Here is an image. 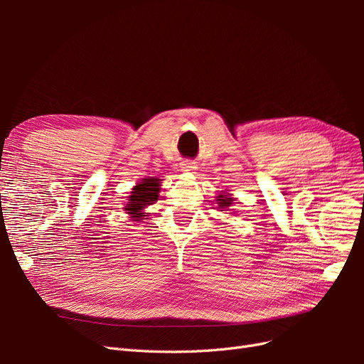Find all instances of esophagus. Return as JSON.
Listing matches in <instances>:
<instances>
[{
	"label": "esophagus",
	"mask_w": 364,
	"mask_h": 364,
	"mask_svg": "<svg viewBox=\"0 0 364 364\" xmlns=\"http://www.w3.org/2000/svg\"><path fill=\"white\" fill-rule=\"evenodd\" d=\"M194 168H196V165H194L193 162H183V164H182V170H183V171L191 173V171H194Z\"/></svg>",
	"instance_id": "1"
}]
</instances>
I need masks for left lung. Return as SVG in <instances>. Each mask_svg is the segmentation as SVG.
I'll list each match as a JSON object with an SVG mask.
<instances>
[{
  "label": "left lung",
  "instance_id": "1",
  "mask_svg": "<svg viewBox=\"0 0 364 364\" xmlns=\"http://www.w3.org/2000/svg\"><path fill=\"white\" fill-rule=\"evenodd\" d=\"M217 203H218V208L222 209V211H228L226 208H229L230 205L234 203V197L228 194V193H222L217 196Z\"/></svg>",
  "mask_w": 364,
  "mask_h": 364
}]
</instances>
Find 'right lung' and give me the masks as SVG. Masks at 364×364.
<instances>
[{
	"instance_id": "add662e5",
	"label": "right lung",
	"mask_w": 364,
	"mask_h": 364,
	"mask_svg": "<svg viewBox=\"0 0 364 364\" xmlns=\"http://www.w3.org/2000/svg\"><path fill=\"white\" fill-rule=\"evenodd\" d=\"M161 181L159 178H147L142 179L139 183H136L130 191L129 202L124 208V211L134 218L135 222H141L144 220L146 214L144 209L149 205H153L158 202L159 191H161Z\"/></svg>"
}]
</instances>
